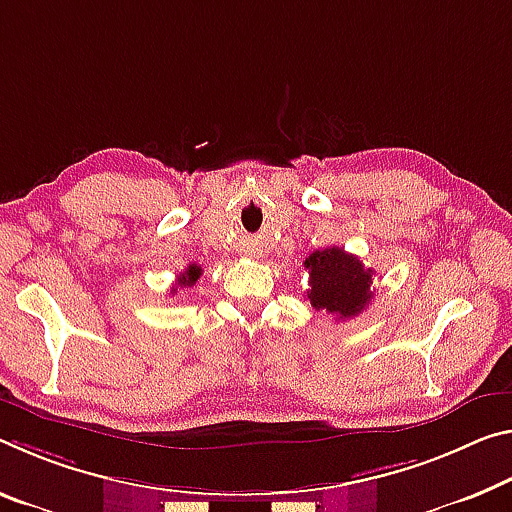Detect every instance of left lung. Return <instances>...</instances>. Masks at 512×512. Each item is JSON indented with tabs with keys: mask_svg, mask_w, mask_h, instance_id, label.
Wrapping results in <instances>:
<instances>
[{
	"mask_svg": "<svg viewBox=\"0 0 512 512\" xmlns=\"http://www.w3.org/2000/svg\"><path fill=\"white\" fill-rule=\"evenodd\" d=\"M305 269L310 273L307 298L316 310H326L337 319H353L369 305L373 271L364 269L360 259L344 248L314 250L305 259Z\"/></svg>",
	"mask_w": 512,
	"mask_h": 512,
	"instance_id": "1",
	"label": "left lung"
}]
</instances>
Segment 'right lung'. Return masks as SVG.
<instances>
[{"label": "right lung", "instance_id": "right-lung-1", "mask_svg": "<svg viewBox=\"0 0 512 512\" xmlns=\"http://www.w3.org/2000/svg\"><path fill=\"white\" fill-rule=\"evenodd\" d=\"M200 275H202L200 266H198V264H189V266H186V271L180 273V278H177L175 287L170 289V294H175L177 287H193V285H196V282H198Z\"/></svg>", "mask_w": 512, "mask_h": 512}]
</instances>
